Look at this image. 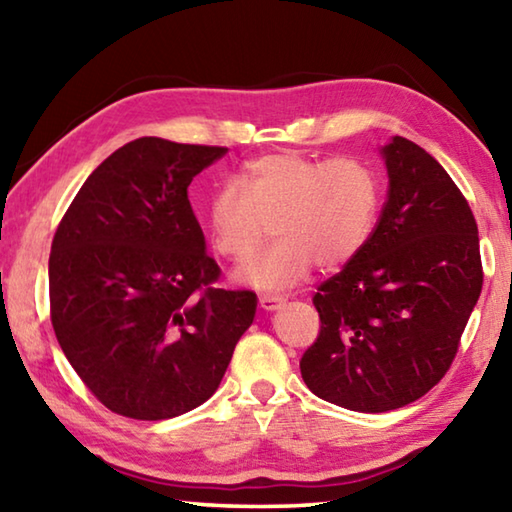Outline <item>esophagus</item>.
Segmentation results:
<instances>
[{
	"instance_id": "34e87169",
	"label": "esophagus",
	"mask_w": 512,
	"mask_h": 512,
	"mask_svg": "<svg viewBox=\"0 0 512 512\" xmlns=\"http://www.w3.org/2000/svg\"><path fill=\"white\" fill-rule=\"evenodd\" d=\"M284 302H287V300H284L282 296H262V298H259V307L266 309V311H275V309H280Z\"/></svg>"
}]
</instances>
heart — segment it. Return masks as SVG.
<instances>
[{"label": "heart", "instance_id": "obj_1", "mask_svg": "<svg viewBox=\"0 0 512 512\" xmlns=\"http://www.w3.org/2000/svg\"><path fill=\"white\" fill-rule=\"evenodd\" d=\"M379 203V178L366 162L284 151L248 162L235 183L210 196L205 214L216 253L235 264L257 253L273 225L277 241L241 271V280L277 291L305 280L314 262L332 271L357 257Z\"/></svg>", "mask_w": 512, "mask_h": 512}]
</instances>
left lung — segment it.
Masks as SVG:
<instances>
[{
	"mask_svg": "<svg viewBox=\"0 0 512 512\" xmlns=\"http://www.w3.org/2000/svg\"><path fill=\"white\" fill-rule=\"evenodd\" d=\"M388 198L361 253L320 284V332L300 372L320 400L384 413L445 372L481 296L479 230L461 189L406 137L381 149Z\"/></svg>",
	"mask_w": 512,
	"mask_h": 512,
	"instance_id": "8db88e82",
	"label": "left lung"
}]
</instances>
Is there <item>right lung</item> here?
Masks as SVG:
<instances>
[{"mask_svg":"<svg viewBox=\"0 0 512 512\" xmlns=\"http://www.w3.org/2000/svg\"><path fill=\"white\" fill-rule=\"evenodd\" d=\"M223 146L140 137L90 173L49 255L51 325L76 375L110 411L167 420L210 400L253 291L216 289L187 187Z\"/></svg>","mask_w":512,"mask_h":512,"instance_id":"right-lung-1","label":"right lung"}]
</instances>
